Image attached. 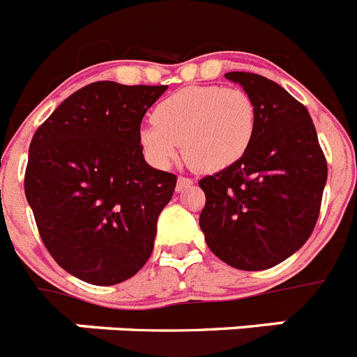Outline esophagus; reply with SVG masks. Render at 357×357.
Masks as SVG:
<instances>
[{
	"label": "esophagus",
	"instance_id": "1",
	"mask_svg": "<svg viewBox=\"0 0 357 357\" xmlns=\"http://www.w3.org/2000/svg\"><path fill=\"white\" fill-rule=\"evenodd\" d=\"M191 184H193L191 178H188V176H178V181H176V191H184L185 188H190Z\"/></svg>",
	"mask_w": 357,
	"mask_h": 357
}]
</instances>
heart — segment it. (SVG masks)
<instances>
[{"label": "heart", "mask_w": 357, "mask_h": 357, "mask_svg": "<svg viewBox=\"0 0 357 357\" xmlns=\"http://www.w3.org/2000/svg\"><path fill=\"white\" fill-rule=\"evenodd\" d=\"M151 121L139 132L149 162L169 166L181 144L188 166L215 173L245 155L255 137L257 108L238 88L188 86L158 102Z\"/></svg>", "instance_id": "1"}]
</instances>
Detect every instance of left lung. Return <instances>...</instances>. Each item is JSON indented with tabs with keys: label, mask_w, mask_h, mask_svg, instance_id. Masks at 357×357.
<instances>
[{
	"label": "left lung",
	"mask_w": 357,
	"mask_h": 357,
	"mask_svg": "<svg viewBox=\"0 0 357 357\" xmlns=\"http://www.w3.org/2000/svg\"><path fill=\"white\" fill-rule=\"evenodd\" d=\"M257 108L255 137L238 162L199 185L206 193L200 229L227 266L264 271L309 240L327 182V160L309 112L271 79L227 72Z\"/></svg>",
	"instance_id": "left-lung-1"
}]
</instances>
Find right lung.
Instances as JSON below:
<instances>
[{
    "label": "right lung",
    "instance_id": "right-lung-1",
    "mask_svg": "<svg viewBox=\"0 0 357 357\" xmlns=\"http://www.w3.org/2000/svg\"><path fill=\"white\" fill-rule=\"evenodd\" d=\"M167 86L97 81L33 133L25 195L52 258L75 278L115 285L141 271L176 176L149 166L139 142Z\"/></svg>",
    "mask_w": 357,
    "mask_h": 357
}]
</instances>
